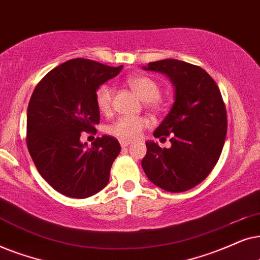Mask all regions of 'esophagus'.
Returning a JSON list of instances; mask_svg holds the SVG:
<instances>
[{"mask_svg": "<svg viewBox=\"0 0 260 260\" xmlns=\"http://www.w3.org/2000/svg\"><path fill=\"white\" fill-rule=\"evenodd\" d=\"M129 144H131V141H128V140H120L121 147H127V146H129Z\"/></svg>", "mask_w": 260, "mask_h": 260, "instance_id": "34e87169", "label": "esophagus"}]
</instances>
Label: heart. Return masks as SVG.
I'll return each instance as SVG.
<instances>
[{"instance_id": "obj_1", "label": "heart", "mask_w": 260, "mask_h": 260, "mask_svg": "<svg viewBox=\"0 0 260 260\" xmlns=\"http://www.w3.org/2000/svg\"><path fill=\"white\" fill-rule=\"evenodd\" d=\"M128 85L136 94L145 102L155 105L159 96L160 88L158 83L147 76H133L127 79ZM114 90L109 84L100 85L95 92V102L98 109L102 114H109L112 110ZM150 126V121L146 117L121 116L109 124L108 133L119 138L121 140L138 139L145 128Z\"/></svg>"}]
</instances>
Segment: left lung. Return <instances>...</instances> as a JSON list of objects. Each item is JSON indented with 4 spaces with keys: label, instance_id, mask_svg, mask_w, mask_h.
Segmentation results:
<instances>
[{
    "label": "left lung",
    "instance_id": "left-lung-1",
    "mask_svg": "<svg viewBox=\"0 0 260 260\" xmlns=\"http://www.w3.org/2000/svg\"><path fill=\"white\" fill-rule=\"evenodd\" d=\"M144 70L164 74L175 86V102L154 131L170 137L171 147L147 141L143 166L159 188L182 192L207 178L219 160L227 133V113L219 86L202 68L177 59L148 63Z\"/></svg>",
    "mask_w": 260,
    "mask_h": 260
}]
</instances>
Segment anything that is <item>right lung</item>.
Masks as SVG:
<instances>
[{"mask_svg": "<svg viewBox=\"0 0 260 260\" xmlns=\"http://www.w3.org/2000/svg\"><path fill=\"white\" fill-rule=\"evenodd\" d=\"M122 68L76 58L51 70L34 89L27 109V147L41 177L65 196L85 199L108 184L119 141L103 136L85 148L79 138L100 123L96 90Z\"/></svg>", "mask_w": 260, "mask_h": 260, "instance_id": "add662e5", "label": "right lung"}]
</instances>
